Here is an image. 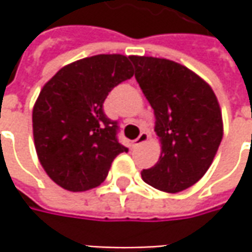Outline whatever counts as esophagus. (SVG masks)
I'll use <instances>...</instances> for the list:
<instances>
[{
    "mask_svg": "<svg viewBox=\"0 0 252 252\" xmlns=\"http://www.w3.org/2000/svg\"><path fill=\"white\" fill-rule=\"evenodd\" d=\"M149 139H150V133H149V131H141L140 136L133 141V146H140L143 143L149 141Z\"/></svg>",
    "mask_w": 252,
    "mask_h": 252,
    "instance_id": "esophagus-1",
    "label": "esophagus"
}]
</instances>
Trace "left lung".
<instances>
[{
	"instance_id": "obj_1",
	"label": "left lung",
	"mask_w": 252,
	"mask_h": 252,
	"mask_svg": "<svg viewBox=\"0 0 252 252\" xmlns=\"http://www.w3.org/2000/svg\"><path fill=\"white\" fill-rule=\"evenodd\" d=\"M141 91L154 109L160 160L141 171L153 188L177 193L202 178L218 153L223 119L212 87L182 64L129 56Z\"/></svg>"
}]
</instances>
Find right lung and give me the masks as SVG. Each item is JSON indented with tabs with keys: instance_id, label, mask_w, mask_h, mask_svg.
Returning a JSON list of instances; mask_svg holds the SVG:
<instances>
[{
	"instance_id": "obj_1",
	"label": "right lung",
	"mask_w": 252,
	"mask_h": 252,
	"mask_svg": "<svg viewBox=\"0 0 252 252\" xmlns=\"http://www.w3.org/2000/svg\"><path fill=\"white\" fill-rule=\"evenodd\" d=\"M123 54H96L64 65L34 102V149L46 174L62 188L84 192L105 181L112 161L127 149L103 102L113 87L133 77Z\"/></svg>"
}]
</instances>
